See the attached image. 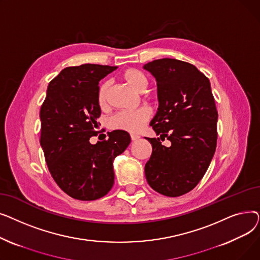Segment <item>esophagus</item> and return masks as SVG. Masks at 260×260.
I'll use <instances>...</instances> for the list:
<instances>
[{"label":"esophagus","mask_w":260,"mask_h":260,"mask_svg":"<svg viewBox=\"0 0 260 260\" xmlns=\"http://www.w3.org/2000/svg\"><path fill=\"white\" fill-rule=\"evenodd\" d=\"M140 138V136H138V135H136V134H131V139L133 140V141H136V140H138Z\"/></svg>","instance_id":"34e87169"}]
</instances>
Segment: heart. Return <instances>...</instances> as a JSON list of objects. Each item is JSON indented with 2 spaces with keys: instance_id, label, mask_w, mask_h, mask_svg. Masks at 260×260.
<instances>
[{
  "instance_id": "b5f03b06",
  "label": "heart",
  "mask_w": 260,
  "mask_h": 260,
  "mask_svg": "<svg viewBox=\"0 0 260 260\" xmlns=\"http://www.w3.org/2000/svg\"><path fill=\"white\" fill-rule=\"evenodd\" d=\"M120 77L127 85L137 91H143L148 84V80L145 74L139 70H136V68H127V70L121 73ZM109 86H111V83L108 81H105L99 87L97 101L100 107H104L107 103ZM151 109L146 106L140 107L134 112H120L109 119V126L113 129L136 133L151 118Z\"/></svg>"
}]
</instances>
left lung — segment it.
Returning a JSON list of instances; mask_svg holds the SVG:
<instances>
[{
    "label": "left lung",
    "instance_id": "8db88e82",
    "mask_svg": "<svg viewBox=\"0 0 260 260\" xmlns=\"http://www.w3.org/2000/svg\"><path fill=\"white\" fill-rule=\"evenodd\" d=\"M157 81L159 107L151 125L160 138L144 172L156 192L178 197L192 190L215 154L218 113L210 80L197 67L176 59H159L143 66ZM167 138L170 147L159 139Z\"/></svg>",
    "mask_w": 260,
    "mask_h": 260
}]
</instances>
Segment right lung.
Masks as SVG:
<instances>
[{"label": "right lung", "instance_id": "add662e5", "mask_svg": "<svg viewBox=\"0 0 260 260\" xmlns=\"http://www.w3.org/2000/svg\"><path fill=\"white\" fill-rule=\"evenodd\" d=\"M117 66L83 64L66 67L47 87L41 106V139L53 180L71 197L90 201L113 187L114 159L131 143L128 133L113 131L108 139L89 142L98 132L99 81Z\"/></svg>", "mask_w": 260, "mask_h": 260}]
</instances>
